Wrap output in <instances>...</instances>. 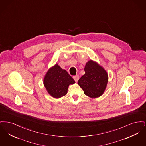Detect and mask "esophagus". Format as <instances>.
<instances>
[{"label":"esophagus","instance_id":"obj_1","mask_svg":"<svg viewBox=\"0 0 146 146\" xmlns=\"http://www.w3.org/2000/svg\"><path fill=\"white\" fill-rule=\"evenodd\" d=\"M73 79H74V80L77 82H78V79H79V76H78V75H76V76H73Z\"/></svg>","mask_w":146,"mask_h":146}]
</instances>
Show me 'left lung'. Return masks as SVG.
Listing matches in <instances>:
<instances>
[{"instance_id": "obj_1", "label": "left lung", "mask_w": 146, "mask_h": 146, "mask_svg": "<svg viewBox=\"0 0 146 146\" xmlns=\"http://www.w3.org/2000/svg\"><path fill=\"white\" fill-rule=\"evenodd\" d=\"M84 70L85 74L78 82L84 94L90 98L101 96L107 87L108 80L107 72L103 67L91 60L86 63Z\"/></svg>"}]
</instances>
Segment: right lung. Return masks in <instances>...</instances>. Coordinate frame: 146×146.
I'll use <instances>...</instances> for the list:
<instances>
[{
	"mask_svg": "<svg viewBox=\"0 0 146 146\" xmlns=\"http://www.w3.org/2000/svg\"><path fill=\"white\" fill-rule=\"evenodd\" d=\"M76 83L65 70L57 64L47 71L43 83L49 94L54 98H59L66 95L70 85Z\"/></svg>",
	"mask_w": 146,
	"mask_h": 146,
	"instance_id": "1",
	"label": "right lung"
}]
</instances>
